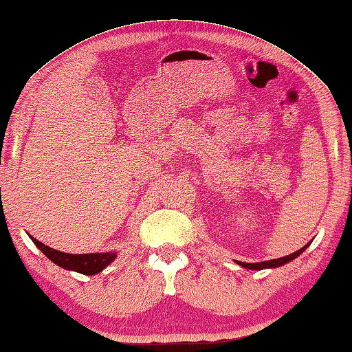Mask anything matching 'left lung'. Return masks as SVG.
<instances>
[{"instance_id":"left-lung-1","label":"left lung","mask_w":352,"mask_h":352,"mask_svg":"<svg viewBox=\"0 0 352 352\" xmlns=\"http://www.w3.org/2000/svg\"><path fill=\"white\" fill-rule=\"evenodd\" d=\"M310 246L309 244H305L304 248H300L296 252L285 255V256H280V258H274V260H267V261H261V263H244V261H236L238 265H241L243 267H248V270H255V271H260V270H266V267H278L285 263H289V261L298 258V256L304 252V250Z\"/></svg>"}]
</instances>
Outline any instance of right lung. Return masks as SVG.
Returning <instances> with one entry per match:
<instances>
[{
	"mask_svg": "<svg viewBox=\"0 0 352 352\" xmlns=\"http://www.w3.org/2000/svg\"><path fill=\"white\" fill-rule=\"evenodd\" d=\"M31 236V235H30ZM32 243L45 254L50 260L60 267L69 271L80 272V274L94 276L102 272L106 266L113 263L116 260V252H100V254H65L60 250H56L45 246V244L37 241L36 238H32Z\"/></svg>",
	"mask_w": 352,
	"mask_h": 352,
	"instance_id": "add662e5",
	"label": "right lung"
}]
</instances>
